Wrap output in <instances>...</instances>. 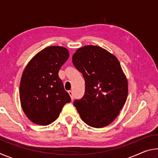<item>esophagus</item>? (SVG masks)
Wrapping results in <instances>:
<instances>
[{"mask_svg": "<svg viewBox=\"0 0 158 158\" xmlns=\"http://www.w3.org/2000/svg\"><path fill=\"white\" fill-rule=\"evenodd\" d=\"M68 93H69V96H70V98H71V99L72 100H73V98H74V95H73V92L72 91V90H69L68 91Z\"/></svg>", "mask_w": 158, "mask_h": 158, "instance_id": "obj_1", "label": "esophagus"}]
</instances>
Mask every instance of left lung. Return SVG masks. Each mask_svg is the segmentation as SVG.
I'll return each mask as SVG.
<instances>
[{
    "instance_id": "8db88e82",
    "label": "left lung",
    "mask_w": 158,
    "mask_h": 158,
    "mask_svg": "<svg viewBox=\"0 0 158 158\" xmlns=\"http://www.w3.org/2000/svg\"><path fill=\"white\" fill-rule=\"evenodd\" d=\"M73 63L85 80V93L74 102L79 116L90 127L113 122L127 100V79L118 58L103 48L86 45L73 56Z\"/></svg>"
}]
</instances>
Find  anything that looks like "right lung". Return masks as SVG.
Segmentation results:
<instances>
[{
	"label": "right lung",
	"instance_id": "obj_1",
	"mask_svg": "<svg viewBox=\"0 0 158 158\" xmlns=\"http://www.w3.org/2000/svg\"><path fill=\"white\" fill-rule=\"evenodd\" d=\"M68 58L66 48L48 47L34 56L24 68L19 86L21 105L34 123L51 124L71 101L58 77V71Z\"/></svg>",
	"mask_w": 158,
	"mask_h": 158
}]
</instances>
